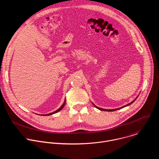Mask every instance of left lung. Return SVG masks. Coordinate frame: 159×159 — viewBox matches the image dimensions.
I'll list each match as a JSON object with an SVG mask.
<instances>
[{
	"label": "left lung",
	"instance_id": "1",
	"mask_svg": "<svg viewBox=\"0 0 159 159\" xmlns=\"http://www.w3.org/2000/svg\"><path fill=\"white\" fill-rule=\"evenodd\" d=\"M137 99V98L134 100V101H132V102H130V103H128L127 105H125V106H124V107H121V108H119V109H112V110H107V109H101V108H99V107H97V106H95V105H94V104H93L94 106L96 107V108H97L98 109H99V110H100V111H109V112H112V111H117V110H119V109H122V108H124V107H126V106H128V105H130V104H132L135 100Z\"/></svg>",
	"mask_w": 159,
	"mask_h": 159
}]
</instances>
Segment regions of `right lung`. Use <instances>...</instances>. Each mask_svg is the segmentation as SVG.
Returning <instances> with one entry per match:
<instances>
[{"mask_svg": "<svg viewBox=\"0 0 159 159\" xmlns=\"http://www.w3.org/2000/svg\"><path fill=\"white\" fill-rule=\"evenodd\" d=\"M65 104H66V100H65V101H64V103L62 104V106L58 109V110H57L56 111H55V112H52V113H50V114H45V115H42V116H50V115H52V114H56V113H57V112H59L60 111H61L62 109H63V107H64V105H65Z\"/></svg>", "mask_w": 159, "mask_h": 159, "instance_id": "add662e5", "label": "right lung"}]
</instances>
